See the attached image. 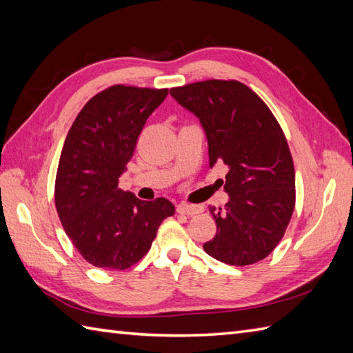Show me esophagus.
I'll return each instance as SVG.
<instances>
[{
    "mask_svg": "<svg viewBox=\"0 0 353 353\" xmlns=\"http://www.w3.org/2000/svg\"><path fill=\"white\" fill-rule=\"evenodd\" d=\"M177 212L179 214H185V215H197L200 212H203V206L181 203V205L177 206Z\"/></svg>",
    "mask_w": 353,
    "mask_h": 353,
    "instance_id": "obj_1",
    "label": "esophagus"
}]
</instances>
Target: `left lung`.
Wrapping results in <instances>:
<instances>
[{
  "label": "left lung",
  "mask_w": 353,
  "mask_h": 353,
  "mask_svg": "<svg viewBox=\"0 0 353 353\" xmlns=\"http://www.w3.org/2000/svg\"><path fill=\"white\" fill-rule=\"evenodd\" d=\"M196 115L208 138L209 165H228L223 209L209 206L216 234L205 252L244 267L279 244L296 205V174L287 138L261 97L236 80H205L171 88Z\"/></svg>",
  "instance_id": "left-lung-1"
}]
</instances>
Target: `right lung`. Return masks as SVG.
<instances>
[{
  "label": "right lung",
  "mask_w": 353,
  "mask_h": 353,
  "mask_svg": "<svg viewBox=\"0 0 353 353\" xmlns=\"http://www.w3.org/2000/svg\"><path fill=\"white\" fill-rule=\"evenodd\" d=\"M168 89L114 85L94 95L66 134L54 201L65 234L89 264L125 270L152 247L174 205L139 200L118 186L147 118Z\"/></svg>",
  "instance_id": "1"
}]
</instances>
